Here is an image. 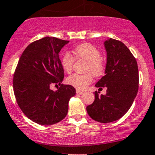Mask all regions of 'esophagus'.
Returning a JSON list of instances; mask_svg holds the SVG:
<instances>
[{"instance_id": "obj_1", "label": "esophagus", "mask_w": 155, "mask_h": 155, "mask_svg": "<svg viewBox=\"0 0 155 155\" xmlns=\"http://www.w3.org/2000/svg\"><path fill=\"white\" fill-rule=\"evenodd\" d=\"M76 92H77V94H79V95H81V94H83L84 93V91H82V90H80V89H76Z\"/></svg>"}]
</instances>
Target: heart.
<instances>
[{"label": "heart", "mask_w": 155, "mask_h": 155, "mask_svg": "<svg viewBox=\"0 0 155 155\" xmlns=\"http://www.w3.org/2000/svg\"><path fill=\"white\" fill-rule=\"evenodd\" d=\"M74 54L78 59L87 61L84 74H73L67 78L66 81L69 85L78 89H84L93 81L95 77L104 74L106 64L99 49L94 45L84 43L74 48ZM74 59L69 53H65L61 57V66L65 72L72 71Z\"/></svg>", "instance_id": "b5f03b06"}]
</instances>
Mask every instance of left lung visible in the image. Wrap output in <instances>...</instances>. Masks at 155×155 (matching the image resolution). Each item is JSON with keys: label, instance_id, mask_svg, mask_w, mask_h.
Returning a JSON list of instances; mask_svg holds the SVG:
<instances>
[{"label": "left lung", "instance_id": "obj_1", "mask_svg": "<svg viewBox=\"0 0 155 155\" xmlns=\"http://www.w3.org/2000/svg\"><path fill=\"white\" fill-rule=\"evenodd\" d=\"M107 51L105 75L95 84L106 95L95 92V101L87 107L89 116L101 123L114 122L128 111L139 88V71L137 60L121 41L110 38L104 42Z\"/></svg>", "mask_w": 155, "mask_h": 155}]
</instances>
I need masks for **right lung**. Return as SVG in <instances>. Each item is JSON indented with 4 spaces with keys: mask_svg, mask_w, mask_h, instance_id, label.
Masks as SVG:
<instances>
[{
    "mask_svg": "<svg viewBox=\"0 0 155 155\" xmlns=\"http://www.w3.org/2000/svg\"><path fill=\"white\" fill-rule=\"evenodd\" d=\"M68 43L46 37L30 43L22 53L13 74V90L18 105L30 120L51 125L66 116L68 101L76 93L71 85L62 84L64 70L59 53ZM60 85L57 91L50 86Z\"/></svg>",
    "mask_w": 155,
    "mask_h": 155,
    "instance_id": "obj_1",
    "label": "right lung"
}]
</instances>
